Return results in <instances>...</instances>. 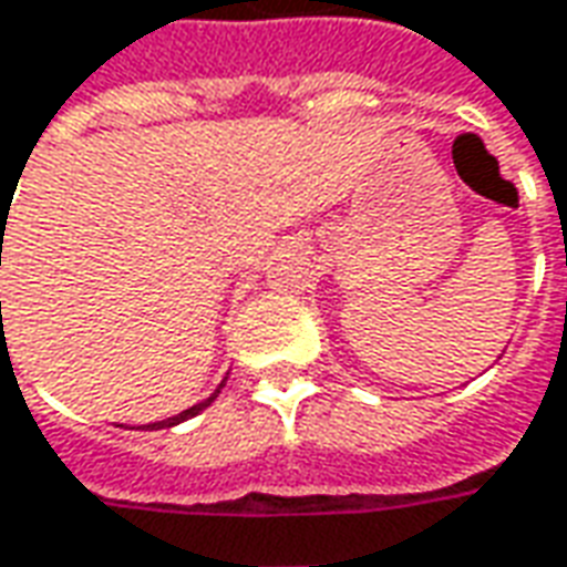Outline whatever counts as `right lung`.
<instances>
[{
  "mask_svg": "<svg viewBox=\"0 0 567 567\" xmlns=\"http://www.w3.org/2000/svg\"><path fill=\"white\" fill-rule=\"evenodd\" d=\"M2 307V303H0ZM223 384H226V379L219 381V388L214 391V394L207 396V400H202V403H195V406H188V410H183V413H176L171 415V419H161V422H152V425H138V429H145V431H157V429H173V425H179V422H186V419H195V415L202 413V410H207L214 400H217V394L223 391ZM117 429H123V425H117Z\"/></svg>",
  "mask_w": 567,
  "mask_h": 567,
  "instance_id": "add662e5",
  "label": "right lung"
}]
</instances>
